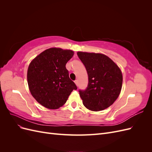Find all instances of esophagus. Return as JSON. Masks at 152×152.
Returning <instances> with one entry per match:
<instances>
[{
	"instance_id": "obj_1",
	"label": "esophagus",
	"mask_w": 152,
	"mask_h": 152,
	"mask_svg": "<svg viewBox=\"0 0 152 152\" xmlns=\"http://www.w3.org/2000/svg\"><path fill=\"white\" fill-rule=\"evenodd\" d=\"M75 84L77 85V86H78V84H79V82H78L77 80H75Z\"/></svg>"
}]
</instances>
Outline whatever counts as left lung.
Returning <instances> with one entry per match:
<instances>
[{
	"label": "left lung",
	"instance_id": "left-lung-1",
	"mask_svg": "<svg viewBox=\"0 0 152 152\" xmlns=\"http://www.w3.org/2000/svg\"><path fill=\"white\" fill-rule=\"evenodd\" d=\"M88 75V85L79 94L85 107L101 111L111 106L120 94L122 74L111 59L103 54L78 52Z\"/></svg>",
	"mask_w": 152,
	"mask_h": 152
}]
</instances>
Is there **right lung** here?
Segmentation results:
<instances>
[{"instance_id":"add662e5","label":"right lung","mask_w":152,"mask_h":152,"mask_svg":"<svg viewBox=\"0 0 152 152\" xmlns=\"http://www.w3.org/2000/svg\"><path fill=\"white\" fill-rule=\"evenodd\" d=\"M73 56L71 50L50 48L30 63L27 80L31 95L37 102L49 109L65 104L77 87L69 77L66 64Z\"/></svg>"}]
</instances>
